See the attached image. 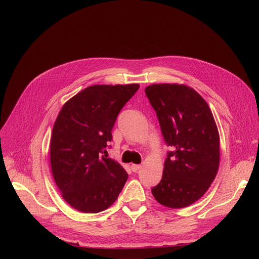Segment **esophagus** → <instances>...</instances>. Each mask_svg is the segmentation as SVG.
<instances>
[{"label": "esophagus", "mask_w": 259, "mask_h": 259, "mask_svg": "<svg viewBox=\"0 0 259 259\" xmlns=\"http://www.w3.org/2000/svg\"><path fill=\"white\" fill-rule=\"evenodd\" d=\"M142 168V166L141 165H131V170L133 171V172H137V171H139L140 169Z\"/></svg>", "instance_id": "obj_1"}]
</instances>
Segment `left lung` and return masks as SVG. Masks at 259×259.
I'll return each instance as SVG.
<instances>
[{
    "instance_id": "obj_1",
    "label": "left lung",
    "mask_w": 259,
    "mask_h": 259,
    "mask_svg": "<svg viewBox=\"0 0 259 259\" xmlns=\"http://www.w3.org/2000/svg\"><path fill=\"white\" fill-rule=\"evenodd\" d=\"M145 93L156 112L168 153L151 192L160 205L180 209L207 192L220 167V133L201 95L184 84H153Z\"/></svg>"
}]
</instances>
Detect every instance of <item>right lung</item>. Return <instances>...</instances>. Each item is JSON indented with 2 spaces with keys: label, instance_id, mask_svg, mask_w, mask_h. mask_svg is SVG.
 Masks as SVG:
<instances>
[{
  "label": "right lung",
  "instance_id": "obj_1",
  "mask_svg": "<svg viewBox=\"0 0 259 259\" xmlns=\"http://www.w3.org/2000/svg\"><path fill=\"white\" fill-rule=\"evenodd\" d=\"M139 84L93 85L62 107L50 140V166L64 200L83 213H99L117 199L128 174L103 153L112 128Z\"/></svg>",
  "mask_w": 259,
  "mask_h": 259
}]
</instances>
